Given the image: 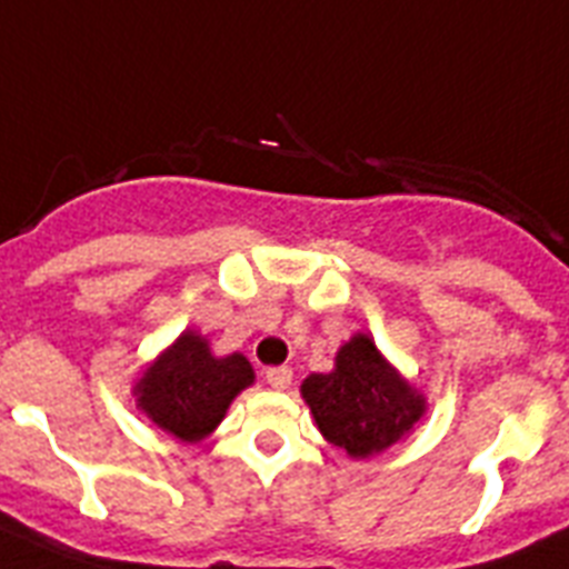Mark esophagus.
Here are the masks:
<instances>
[{"label":"esophagus","mask_w":569,"mask_h":569,"mask_svg":"<svg viewBox=\"0 0 569 569\" xmlns=\"http://www.w3.org/2000/svg\"><path fill=\"white\" fill-rule=\"evenodd\" d=\"M266 380H269L271 389H289L291 387V369L289 367L266 369Z\"/></svg>","instance_id":"obj_1"}]
</instances>
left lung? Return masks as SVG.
I'll use <instances>...</instances> for the list:
<instances>
[{"instance_id": "1", "label": "left lung", "mask_w": 569, "mask_h": 569, "mask_svg": "<svg viewBox=\"0 0 569 569\" xmlns=\"http://www.w3.org/2000/svg\"><path fill=\"white\" fill-rule=\"evenodd\" d=\"M306 403L329 443L352 458L387 449L423 415V398L380 358L367 335L340 346L335 369L303 380Z\"/></svg>"}]
</instances>
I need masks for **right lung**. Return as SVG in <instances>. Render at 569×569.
I'll use <instances>...</instances> for the list:
<instances>
[{"label": "right lung", "mask_w": 569, "mask_h": 569, "mask_svg": "<svg viewBox=\"0 0 569 569\" xmlns=\"http://www.w3.org/2000/svg\"><path fill=\"white\" fill-rule=\"evenodd\" d=\"M251 380L254 372L243 355L214 358L200 335L186 332L142 375L137 398L157 427L194 443L223 421L234 395Z\"/></svg>", "instance_id": "1"}]
</instances>
